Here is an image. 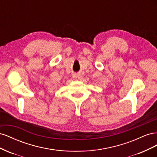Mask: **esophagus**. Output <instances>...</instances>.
Wrapping results in <instances>:
<instances>
[{
	"mask_svg": "<svg viewBox=\"0 0 157 157\" xmlns=\"http://www.w3.org/2000/svg\"><path fill=\"white\" fill-rule=\"evenodd\" d=\"M73 78H74L75 79H76V80H80V78H81V75L75 73V74H73Z\"/></svg>",
	"mask_w": 157,
	"mask_h": 157,
	"instance_id": "34e87169",
	"label": "esophagus"
}]
</instances>
